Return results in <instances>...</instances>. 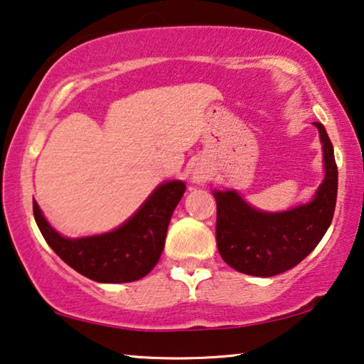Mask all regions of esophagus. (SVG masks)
Segmentation results:
<instances>
[{"label": "esophagus", "mask_w": 364, "mask_h": 364, "mask_svg": "<svg viewBox=\"0 0 364 364\" xmlns=\"http://www.w3.org/2000/svg\"><path fill=\"white\" fill-rule=\"evenodd\" d=\"M191 180H193V183H196V184H205V183H208V180H209V175H208V171H205V170H200V168H196V170L193 171Z\"/></svg>", "instance_id": "obj_1"}]
</instances>
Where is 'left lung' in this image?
<instances>
[{
    "label": "left lung",
    "instance_id": "left-lung-1",
    "mask_svg": "<svg viewBox=\"0 0 364 364\" xmlns=\"http://www.w3.org/2000/svg\"><path fill=\"white\" fill-rule=\"evenodd\" d=\"M323 151V181L314 198L281 213L248 204L235 189H215V238L224 262L243 274L268 278L294 268L322 240L337 204L338 170L333 145L321 122H314Z\"/></svg>",
    "mask_w": 364,
    "mask_h": 364
}]
</instances>
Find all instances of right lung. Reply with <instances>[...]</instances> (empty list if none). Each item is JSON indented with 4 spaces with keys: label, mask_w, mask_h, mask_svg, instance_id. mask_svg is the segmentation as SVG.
<instances>
[{
    "label": "right lung",
    "mask_w": 364,
    "mask_h": 364,
    "mask_svg": "<svg viewBox=\"0 0 364 364\" xmlns=\"http://www.w3.org/2000/svg\"><path fill=\"white\" fill-rule=\"evenodd\" d=\"M184 191V181H164L124 224L106 234L63 237L48 224L36 199L34 219L48 247L70 268L96 283H132L159 263L173 210Z\"/></svg>",
    "instance_id": "right-lung-1"
}]
</instances>
